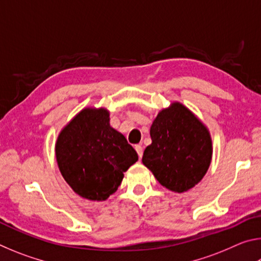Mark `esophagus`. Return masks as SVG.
Instances as JSON below:
<instances>
[{"label":"esophagus","instance_id":"esophagus-1","mask_svg":"<svg viewBox=\"0 0 261 261\" xmlns=\"http://www.w3.org/2000/svg\"><path fill=\"white\" fill-rule=\"evenodd\" d=\"M135 149H136V152L138 153V156H139V159H141V156H143V152H144L143 146H141V145H136V146H135Z\"/></svg>","mask_w":261,"mask_h":261}]
</instances>
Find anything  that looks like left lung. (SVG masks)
I'll return each instance as SVG.
<instances>
[{
	"mask_svg": "<svg viewBox=\"0 0 261 261\" xmlns=\"http://www.w3.org/2000/svg\"><path fill=\"white\" fill-rule=\"evenodd\" d=\"M152 144L143 163L162 187L182 193L198 184L211 165L212 140L207 127L175 102L161 110L151 126Z\"/></svg>",
	"mask_w": 261,
	"mask_h": 261,
	"instance_id": "1",
	"label": "left lung"
}]
</instances>
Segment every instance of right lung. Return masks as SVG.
<instances>
[{
  "instance_id": "obj_1",
  "label": "right lung",
  "mask_w": 261,
  "mask_h": 261,
  "mask_svg": "<svg viewBox=\"0 0 261 261\" xmlns=\"http://www.w3.org/2000/svg\"><path fill=\"white\" fill-rule=\"evenodd\" d=\"M56 160L67 183L88 200H106L113 194L124 171L138 160L125 137L109 124L103 108L82 110L61 131Z\"/></svg>"
}]
</instances>
